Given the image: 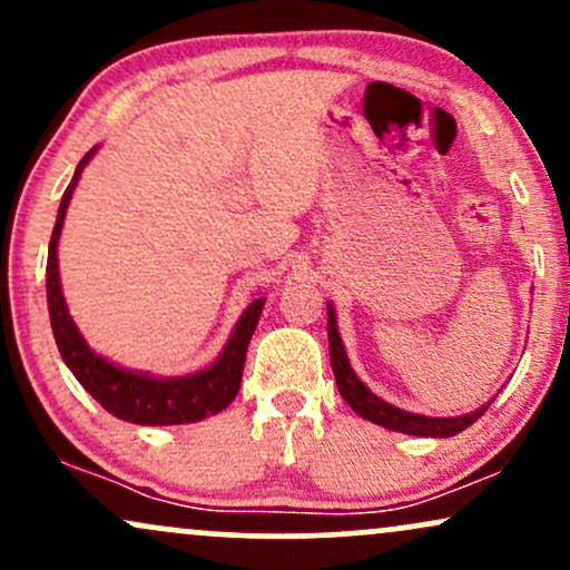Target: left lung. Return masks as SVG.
Instances as JSON below:
<instances>
[{
  "instance_id": "8db88e82",
  "label": "left lung",
  "mask_w": 570,
  "mask_h": 570,
  "mask_svg": "<svg viewBox=\"0 0 570 570\" xmlns=\"http://www.w3.org/2000/svg\"><path fill=\"white\" fill-rule=\"evenodd\" d=\"M326 335H330V362H332V372H335V381L340 389V396L351 404V410L356 415H362L364 421L377 423V426L389 429V431H402V434H412V436H455L461 434L463 429H469L482 412L488 410V404H482L480 410L466 412V415L458 417H429V415H417V412H407L399 410L394 404H389L385 399L358 381V375L353 372L348 353H345L343 337L337 332V316L332 303H326Z\"/></svg>"
}]
</instances>
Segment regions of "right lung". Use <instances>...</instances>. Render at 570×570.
Masks as SVG:
<instances>
[{
  "instance_id": "obj_1",
  "label": "right lung",
  "mask_w": 570,
  "mask_h": 570,
  "mask_svg": "<svg viewBox=\"0 0 570 570\" xmlns=\"http://www.w3.org/2000/svg\"><path fill=\"white\" fill-rule=\"evenodd\" d=\"M96 149L98 147L85 155L75 176H71L61 206H58L56 227L48 246V273H45V281H48V311L63 364L80 381L82 389L104 410L120 417V421L139 423V426H179V423H198L203 417L217 415L238 394L248 340L257 330L265 297L252 299L246 311L240 313L238 324H235L233 335L225 343V348H222L217 362L208 364L206 370L189 372V375L179 377H158L149 375V372L126 370L120 364L109 362V358H104L101 353H96L85 343L75 318L69 316L67 299H63L61 292V276H58V238H61L71 193H75L77 181H80L85 166L94 158Z\"/></svg>"
}]
</instances>
